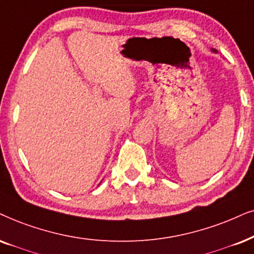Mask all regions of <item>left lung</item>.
Returning <instances> with one entry per match:
<instances>
[{"label":"left lung","instance_id":"left-lung-1","mask_svg":"<svg viewBox=\"0 0 254 254\" xmlns=\"http://www.w3.org/2000/svg\"><path fill=\"white\" fill-rule=\"evenodd\" d=\"M212 53H217V50H214V49H212Z\"/></svg>","mask_w":254,"mask_h":254}]
</instances>
